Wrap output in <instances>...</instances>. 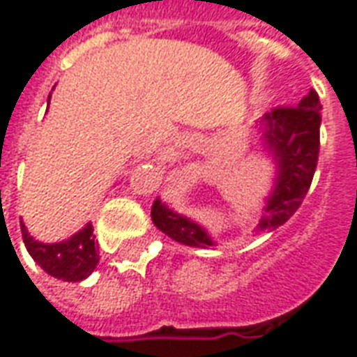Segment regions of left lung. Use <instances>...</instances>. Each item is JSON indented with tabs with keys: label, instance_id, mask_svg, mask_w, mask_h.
Masks as SVG:
<instances>
[{
	"label": "left lung",
	"instance_id": "8db88e82",
	"mask_svg": "<svg viewBox=\"0 0 357 357\" xmlns=\"http://www.w3.org/2000/svg\"><path fill=\"white\" fill-rule=\"evenodd\" d=\"M258 124L262 128L264 149L275 162L273 189L255 229L266 233L283 225L298 210L312 185L319 156V95L312 89L298 107H277L266 112ZM151 218L160 231L181 245L199 248L214 245L201 224L174 212L160 199L153 202Z\"/></svg>",
	"mask_w": 357,
	"mask_h": 357
}]
</instances>
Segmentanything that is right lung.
Returning a JSON list of instances; mask_svg holds the SVG:
<instances>
[{"label":"right lung","instance_id":"right-lung-1","mask_svg":"<svg viewBox=\"0 0 357 357\" xmlns=\"http://www.w3.org/2000/svg\"><path fill=\"white\" fill-rule=\"evenodd\" d=\"M20 231H22L26 250L34 258V262L51 277L76 283L91 275L95 266L99 264V255H97L99 247L95 245L91 224L86 225L78 233H74L70 239L61 241V243L36 241L22 222H20Z\"/></svg>","mask_w":357,"mask_h":357}]
</instances>
